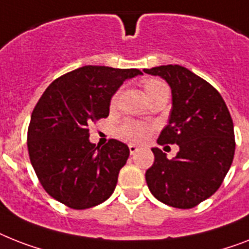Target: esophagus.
<instances>
[{
	"mask_svg": "<svg viewBox=\"0 0 249 249\" xmlns=\"http://www.w3.org/2000/svg\"><path fill=\"white\" fill-rule=\"evenodd\" d=\"M129 151H130L131 155H134L135 152H138L139 151V147L135 144H129Z\"/></svg>",
	"mask_w": 249,
	"mask_h": 249,
	"instance_id": "1",
	"label": "esophagus"
}]
</instances>
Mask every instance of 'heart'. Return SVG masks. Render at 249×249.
Masks as SVG:
<instances>
[{
	"label": "heart",
	"mask_w": 249,
	"mask_h": 249,
	"mask_svg": "<svg viewBox=\"0 0 249 249\" xmlns=\"http://www.w3.org/2000/svg\"><path fill=\"white\" fill-rule=\"evenodd\" d=\"M165 86L163 83H161L160 80H155V79H151V80H147L144 83V90L145 93L151 92V90L160 88V87ZM116 100H118V96L112 97V101L111 104H116ZM149 133V129L147 125L142 124V123H134V121H130V123H126L120 128V135L123 138L131 141V142H139V141H143V139L147 138V135Z\"/></svg>",
	"instance_id": "1"
}]
</instances>
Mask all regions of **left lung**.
I'll use <instances>...</instances> for the list:
<instances>
[{"instance_id":"8db88e82","label":"left lung","mask_w":249,"mask_h":249,"mask_svg":"<svg viewBox=\"0 0 249 249\" xmlns=\"http://www.w3.org/2000/svg\"><path fill=\"white\" fill-rule=\"evenodd\" d=\"M143 71L162 78L171 89L169 123L157 143L179 145L173 160L152 148L155 162L145 171V181L160 202L192 209L219 189L231 166L233 120L220 93L187 68L162 65Z\"/></svg>"}]
</instances>
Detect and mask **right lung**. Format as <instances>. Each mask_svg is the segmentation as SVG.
<instances>
[{
  "instance_id": "obj_1",
  "label": "right lung",
  "mask_w": 249,
  "mask_h": 249,
  "mask_svg": "<svg viewBox=\"0 0 249 249\" xmlns=\"http://www.w3.org/2000/svg\"><path fill=\"white\" fill-rule=\"evenodd\" d=\"M137 75H143L138 69L88 65L44 90L30 116L28 151L40 184L56 201L86 210L114 193L129 147L116 139L96 145L88 125L108 116L112 96Z\"/></svg>"
}]
</instances>
